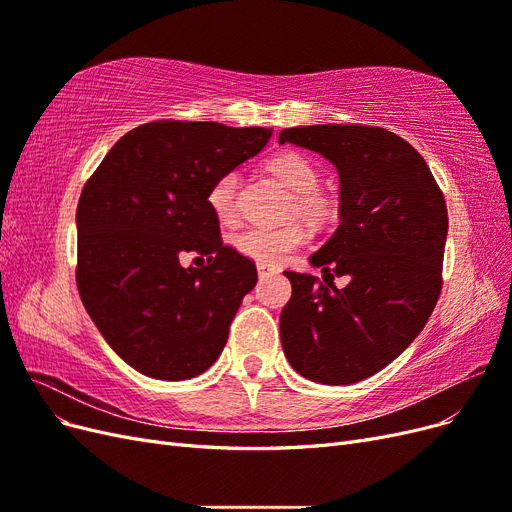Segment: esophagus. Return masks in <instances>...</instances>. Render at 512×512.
<instances>
[{"mask_svg": "<svg viewBox=\"0 0 512 512\" xmlns=\"http://www.w3.org/2000/svg\"><path fill=\"white\" fill-rule=\"evenodd\" d=\"M256 269H258V277H260V280H265V277H269V275H273V273L277 271V269L271 267V265H262V262H258Z\"/></svg>", "mask_w": 512, "mask_h": 512, "instance_id": "obj_1", "label": "esophagus"}]
</instances>
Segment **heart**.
Here are the masks:
<instances>
[{"mask_svg": "<svg viewBox=\"0 0 512 512\" xmlns=\"http://www.w3.org/2000/svg\"><path fill=\"white\" fill-rule=\"evenodd\" d=\"M273 175L284 185L299 194V211L307 215H318L322 211V203L314 194L318 190V173L314 164L301 153L286 151L271 160ZM237 190H239V173L228 170L211 183L207 192V203L215 218L220 222H232L237 215ZM307 239V232L299 224H288L280 228H245L232 237V245L245 258H252L262 265L277 267L286 260L290 252L301 247Z\"/></svg>", "mask_w": 512, "mask_h": 512, "instance_id": "heart-1", "label": "heart"}]
</instances>
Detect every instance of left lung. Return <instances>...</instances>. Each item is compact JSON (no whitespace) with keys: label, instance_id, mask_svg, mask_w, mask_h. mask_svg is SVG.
Wrapping results in <instances>:
<instances>
[{"label":"left lung","instance_id":"1","mask_svg":"<svg viewBox=\"0 0 512 512\" xmlns=\"http://www.w3.org/2000/svg\"><path fill=\"white\" fill-rule=\"evenodd\" d=\"M280 143L320 153L339 175V226L309 256L324 284L286 271L284 354L307 380L361 382L414 342L438 303L444 196L421 153L384 128L320 123L282 130ZM333 274L349 286L335 289Z\"/></svg>","mask_w":512,"mask_h":512}]
</instances>
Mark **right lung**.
<instances>
[{"label":"right lung","mask_w":512,"mask_h":512,"mask_svg":"<svg viewBox=\"0 0 512 512\" xmlns=\"http://www.w3.org/2000/svg\"><path fill=\"white\" fill-rule=\"evenodd\" d=\"M271 128L213 121L143 123L106 153L76 207V286L123 361L156 380H190L222 354L256 282L250 258L224 245L211 183L254 158ZM185 253L207 268H183Z\"/></svg>","instance_id":"add662e5"}]
</instances>
